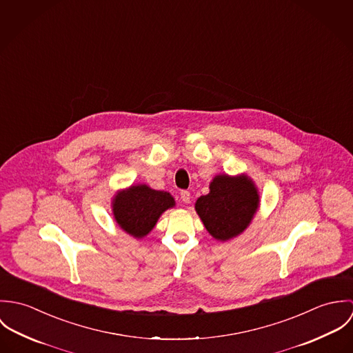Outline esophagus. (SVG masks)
<instances>
[{"mask_svg":"<svg viewBox=\"0 0 353 353\" xmlns=\"http://www.w3.org/2000/svg\"><path fill=\"white\" fill-rule=\"evenodd\" d=\"M190 199H192V197H190V193H189L188 190H182V192H181V200L185 202V203H189Z\"/></svg>","mask_w":353,"mask_h":353,"instance_id":"1","label":"esophagus"}]
</instances>
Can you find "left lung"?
I'll return each instance as SVG.
<instances>
[{
	"instance_id": "obj_1",
	"label": "left lung",
	"mask_w": 353,
	"mask_h": 353,
	"mask_svg": "<svg viewBox=\"0 0 353 353\" xmlns=\"http://www.w3.org/2000/svg\"><path fill=\"white\" fill-rule=\"evenodd\" d=\"M209 190L196 202V212L208 232L221 242L242 234L259 206V194L252 179L245 174L216 175Z\"/></svg>"
}]
</instances>
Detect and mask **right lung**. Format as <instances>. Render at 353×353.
I'll return each mask as SVG.
<instances>
[{
  "instance_id": "right-lung-1",
  "label": "right lung",
  "mask_w": 353,
  "mask_h": 353,
  "mask_svg": "<svg viewBox=\"0 0 353 353\" xmlns=\"http://www.w3.org/2000/svg\"><path fill=\"white\" fill-rule=\"evenodd\" d=\"M172 206L175 201L170 193L136 185L115 194L112 213L125 232L141 239L151 232L161 213Z\"/></svg>"
}]
</instances>
